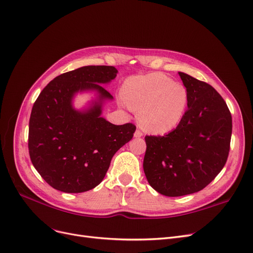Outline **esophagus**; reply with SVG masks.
I'll return each mask as SVG.
<instances>
[{
	"label": "esophagus",
	"mask_w": 253,
	"mask_h": 253,
	"mask_svg": "<svg viewBox=\"0 0 253 253\" xmlns=\"http://www.w3.org/2000/svg\"><path fill=\"white\" fill-rule=\"evenodd\" d=\"M134 136H135L136 138H140V137H142V136H143V133L141 132V130L138 128V129H136V132H135Z\"/></svg>",
	"instance_id": "34e87169"
}]
</instances>
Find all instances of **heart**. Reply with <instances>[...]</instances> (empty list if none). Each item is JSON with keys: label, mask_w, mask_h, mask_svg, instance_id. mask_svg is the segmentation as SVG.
<instances>
[{"label": "heart", "mask_w": 253, "mask_h": 253, "mask_svg": "<svg viewBox=\"0 0 253 253\" xmlns=\"http://www.w3.org/2000/svg\"><path fill=\"white\" fill-rule=\"evenodd\" d=\"M119 102L138 111V120L147 132L163 134L173 129L183 119L188 106L184 85L165 75L154 73L128 78Z\"/></svg>", "instance_id": "b5f03b06"}]
</instances>
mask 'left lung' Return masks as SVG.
Segmentation results:
<instances>
[{
    "label": "left lung",
    "instance_id": "1",
    "mask_svg": "<svg viewBox=\"0 0 253 253\" xmlns=\"http://www.w3.org/2000/svg\"><path fill=\"white\" fill-rule=\"evenodd\" d=\"M188 92V110L164 136H145L143 169L160 194L176 197L206 188L224 167L230 146L231 114L216 90L178 73Z\"/></svg>",
    "mask_w": 253,
    "mask_h": 253
}]
</instances>
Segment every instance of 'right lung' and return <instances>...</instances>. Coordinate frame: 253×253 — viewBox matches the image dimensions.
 I'll return each mask as SVG.
<instances>
[{"label": "right lung", "instance_id": "add662e5", "mask_svg": "<svg viewBox=\"0 0 253 253\" xmlns=\"http://www.w3.org/2000/svg\"><path fill=\"white\" fill-rule=\"evenodd\" d=\"M114 66H83L56 77L33 105L29 121V154L46 183L65 193H82L102 181L116 151L133 138V124L115 126L102 117L113 96L102 86L117 76ZM95 91L86 110L72 106L78 92Z\"/></svg>", "mask_w": 253, "mask_h": 253}]
</instances>
